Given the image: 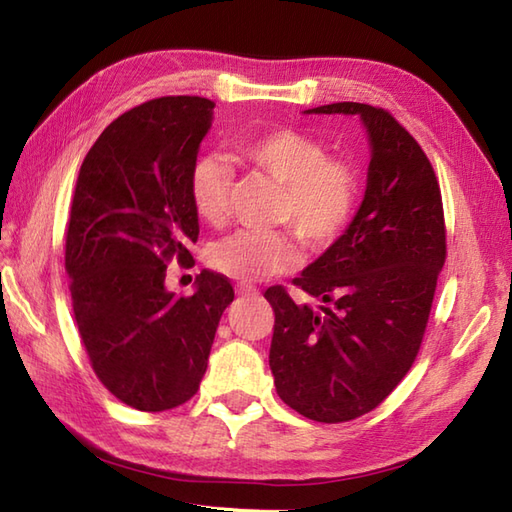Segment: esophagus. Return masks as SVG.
<instances>
[{"label":"esophagus","instance_id":"34e87169","mask_svg":"<svg viewBox=\"0 0 512 512\" xmlns=\"http://www.w3.org/2000/svg\"><path fill=\"white\" fill-rule=\"evenodd\" d=\"M237 295L244 297V299H257L259 290L253 288V286H237Z\"/></svg>","mask_w":512,"mask_h":512}]
</instances>
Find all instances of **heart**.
<instances>
[{
  "instance_id": "b5f03b06",
  "label": "heart",
  "mask_w": 512,
  "mask_h": 512,
  "mask_svg": "<svg viewBox=\"0 0 512 512\" xmlns=\"http://www.w3.org/2000/svg\"><path fill=\"white\" fill-rule=\"evenodd\" d=\"M237 156L279 184L277 222L295 228L314 253L334 246L350 228L361 198V173L354 162L332 158L321 140L290 127L268 129L242 140ZM233 180V167L222 156L206 154L193 162L189 198L204 222H226ZM301 259V248L288 233L239 231L211 248V266L239 281L288 273Z\"/></svg>"
}]
</instances>
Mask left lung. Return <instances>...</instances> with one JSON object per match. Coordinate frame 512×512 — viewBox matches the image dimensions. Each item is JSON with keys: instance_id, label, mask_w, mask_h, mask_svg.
<instances>
[{"instance_id": "left-lung-1", "label": "left lung", "mask_w": 512, "mask_h": 512, "mask_svg": "<svg viewBox=\"0 0 512 512\" xmlns=\"http://www.w3.org/2000/svg\"><path fill=\"white\" fill-rule=\"evenodd\" d=\"M314 114H358L372 143L365 200L343 237L292 284L323 306H297L284 286L270 369L279 398L317 422H347L383 402L411 369L447 259L440 184L422 147L383 107L332 103Z\"/></svg>"}]
</instances>
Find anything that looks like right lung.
I'll use <instances>...</instances> for the list:
<instances>
[{"label": "right lung", "instance_id": "obj_1", "mask_svg": "<svg viewBox=\"0 0 512 512\" xmlns=\"http://www.w3.org/2000/svg\"><path fill=\"white\" fill-rule=\"evenodd\" d=\"M213 101L162 96L116 118L85 156L65 233L74 321L94 374L138 411H167L200 387L217 323L235 292L202 270L193 295L165 288L189 266L198 213L189 173Z\"/></svg>", "mask_w": 512, "mask_h": 512}]
</instances>
